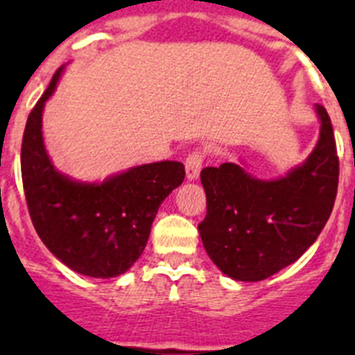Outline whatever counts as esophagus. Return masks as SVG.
<instances>
[{
  "label": "esophagus",
  "mask_w": 355,
  "mask_h": 355,
  "mask_svg": "<svg viewBox=\"0 0 355 355\" xmlns=\"http://www.w3.org/2000/svg\"><path fill=\"white\" fill-rule=\"evenodd\" d=\"M202 162H205V150L202 149H199V147H197V149H193L192 153H188L187 159H184V167H187L188 180H197V178H199Z\"/></svg>",
  "instance_id": "esophagus-1"
}]
</instances>
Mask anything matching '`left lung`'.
Masks as SVG:
<instances>
[{"label":"left lung","instance_id":"left-lung-1","mask_svg":"<svg viewBox=\"0 0 355 355\" xmlns=\"http://www.w3.org/2000/svg\"><path fill=\"white\" fill-rule=\"evenodd\" d=\"M320 140L286 178L261 181L240 165L200 172L206 216L199 233L211 261L236 281H263L291 265L315 243L331 216L340 158L331 117L316 105Z\"/></svg>","mask_w":355,"mask_h":355}]
</instances>
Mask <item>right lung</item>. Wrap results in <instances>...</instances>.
Segmentation results:
<instances>
[{
    "instance_id": "1",
    "label": "right lung",
    "mask_w": 355,
    "mask_h": 355,
    "mask_svg": "<svg viewBox=\"0 0 355 355\" xmlns=\"http://www.w3.org/2000/svg\"><path fill=\"white\" fill-rule=\"evenodd\" d=\"M62 67L28 115L21 174L37 234L56 258L96 279L121 275L140 258L163 199L184 180L180 162L146 163L103 183H81L53 167L42 140V108Z\"/></svg>"
}]
</instances>
